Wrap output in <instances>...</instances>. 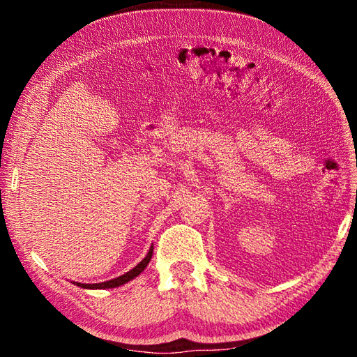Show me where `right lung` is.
Returning <instances> with one entry per match:
<instances>
[{
	"label": "right lung",
	"instance_id": "obj_1",
	"mask_svg": "<svg viewBox=\"0 0 357 357\" xmlns=\"http://www.w3.org/2000/svg\"><path fill=\"white\" fill-rule=\"evenodd\" d=\"M153 249H154V247L151 245L148 253H146V257H144L142 261L135 266L134 269H130L129 273L116 277V279L100 282V283H80V282H72V283H74V285H77V287H80V288H84V289H108V288H116V287L124 285V283L134 280L135 277L140 275L143 271L146 269V266L149 264L151 258H153Z\"/></svg>",
	"mask_w": 357,
	"mask_h": 357
}]
</instances>
